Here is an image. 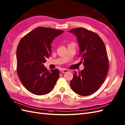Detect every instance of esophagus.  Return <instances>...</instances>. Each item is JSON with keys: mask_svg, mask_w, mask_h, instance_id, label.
Here are the masks:
<instances>
[{"mask_svg": "<svg viewBox=\"0 0 125 125\" xmlns=\"http://www.w3.org/2000/svg\"><path fill=\"white\" fill-rule=\"evenodd\" d=\"M69 70L68 69H62L61 70V72H62V73H66V72H69Z\"/></svg>", "mask_w": 125, "mask_h": 125, "instance_id": "1", "label": "esophagus"}]
</instances>
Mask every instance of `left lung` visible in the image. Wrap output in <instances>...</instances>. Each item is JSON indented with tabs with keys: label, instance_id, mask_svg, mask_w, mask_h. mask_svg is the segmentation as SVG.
<instances>
[{
	"label": "left lung",
	"instance_id": "left-lung-1",
	"mask_svg": "<svg viewBox=\"0 0 125 125\" xmlns=\"http://www.w3.org/2000/svg\"><path fill=\"white\" fill-rule=\"evenodd\" d=\"M69 32L77 37L80 63L85 66L79 73L74 72L71 87L78 95L88 96L100 88L108 74L109 65L105 46L97 33L86 29L77 28Z\"/></svg>",
	"mask_w": 125,
	"mask_h": 125
}]
</instances>
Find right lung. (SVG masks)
Segmentation results:
<instances>
[{"instance_id": "obj_1", "label": "right lung", "mask_w": 125, "mask_h": 125, "mask_svg": "<svg viewBox=\"0 0 125 125\" xmlns=\"http://www.w3.org/2000/svg\"><path fill=\"white\" fill-rule=\"evenodd\" d=\"M64 31L38 27L20 40L16 50L17 72L25 87L34 95L48 94L60 76L59 69L48 71L43 63L51 54V43Z\"/></svg>"}]
</instances>
